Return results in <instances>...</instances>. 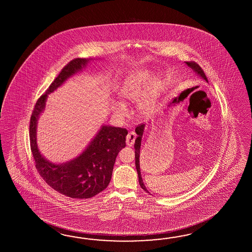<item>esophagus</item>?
<instances>
[{
    "label": "esophagus",
    "mask_w": 252,
    "mask_h": 252,
    "mask_svg": "<svg viewBox=\"0 0 252 252\" xmlns=\"http://www.w3.org/2000/svg\"><path fill=\"white\" fill-rule=\"evenodd\" d=\"M135 139H136V134H135V132H133V131L129 132L127 135V137H126V144L129 146V147H131L134 144V142H135Z\"/></svg>",
    "instance_id": "esophagus-1"
}]
</instances>
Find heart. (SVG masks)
<instances>
[{"mask_svg":"<svg viewBox=\"0 0 252 252\" xmlns=\"http://www.w3.org/2000/svg\"><path fill=\"white\" fill-rule=\"evenodd\" d=\"M160 90V83L157 77H150L149 71L144 69L137 70L128 75L124 85L119 90V96L124 102H139L144 96V100L139 103L140 114L149 116L155 109L157 97ZM113 112L116 117L124 120L128 110L123 102H114L112 104Z\"/></svg>","mask_w":252,"mask_h":252,"instance_id":"1","label":"heart"}]
</instances>
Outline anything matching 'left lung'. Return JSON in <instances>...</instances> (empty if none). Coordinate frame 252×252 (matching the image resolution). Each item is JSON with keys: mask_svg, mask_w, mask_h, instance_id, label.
<instances>
[{"mask_svg": "<svg viewBox=\"0 0 252 252\" xmlns=\"http://www.w3.org/2000/svg\"><path fill=\"white\" fill-rule=\"evenodd\" d=\"M185 64H187L190 69H192V71L194 72L198 76H200L202 79H204L205 82L208 83L207 77H206V75L204 74V70L200 67V65L198 64H196L195 62H185ZM144 128L145 124H141V125H139L137 128H135V132L138 135L137 139H135V144H134V149H135V165H136V169H137V172H138L139 186L147 193H150L148 191V189L145 187L144 182L142 180L141 173H140V166H139V156L141 155L140 154V146H141L142 136H143V133H144Z\"/></svg>", "mask_w": 252, "mask_h": 252, "instance_id": "obj_1", "label": "left lung"}]
</instances>
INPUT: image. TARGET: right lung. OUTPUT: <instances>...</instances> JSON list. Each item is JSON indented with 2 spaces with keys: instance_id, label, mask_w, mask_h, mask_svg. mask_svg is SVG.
<instances>
[{
  "instance_id": "obj_1",
  "label": "right lung",
  "mask_w": 252,
  "mask_h": 252,
  "mask_svg": "<svg viewBox=\"0 0 252 252\" xmlns=\"http://www.w3.org/2000/svg\"><path fill=\"white\" fill-rule=\"evenodd\" d=\"M93 59H75L64 66L38 98L30 124L31 149L39 175L48 186L71 198H90L107 188L120 150L126 146V128L102 125L83 152L64 163H54L41 154L37 143V127L46 107L48 94L62 86L70 77L80 73Z\"/></svg>"
}]
</instances>
